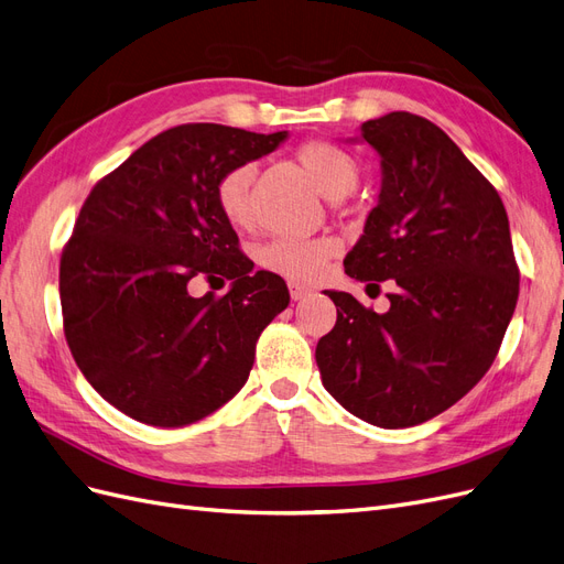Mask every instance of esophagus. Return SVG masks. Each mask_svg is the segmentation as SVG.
<instances>
[{
  "label": "esophagus",
  "mask_w": 564,
  "mask_h": 564,
  "mask_svg": "<svg viewBox=\"0 0 564 564\" xmlns=\"http://www.w3.org/2000/svg\"><path fill=\"white\" fill-rule=\"evenodd\" d=\"M289 294H292L294 301H303L313 294V289L305 284H299V282H289Z\"/></svg>",
  "instance_id": "34e87169"
}]
</instances>
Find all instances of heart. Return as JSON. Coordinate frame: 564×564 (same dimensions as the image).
<instances>
[{
    "label": "heart",
    "instance_id": "1",
    "mask_svg": "<svg viewBox=\"0 0 564 564\" xmlns=\"http://www.w3.org/2000/svg\"><path fill=\"white\" fill-rule=\"evenodd\" d=\"M299 162L327 199H344L355 191L357 178H360L357 162L346 150L332 143L313 141L301 145ZM253 178L256 166L251 162H242L228 169L218 181V207L232 226H247L251 220ZM336 251L338 245L332 237H275L259 249V263L282 278L313 282Z\"/></svg>",
    "mask_w": 564,
    "mask_h": 564
}]
</instances>
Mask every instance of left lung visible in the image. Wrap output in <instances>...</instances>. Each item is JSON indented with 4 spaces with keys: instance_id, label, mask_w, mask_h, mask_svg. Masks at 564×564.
Segmentation results:
<instances>
[{
    "instance_id": "8db88e82",
    "label": "left lung",
    "mask_w": 564,
    "mask_h": 564,
    "mask_svg": "<svg viewBox=\"0 0 564 564\" xmlns=\"http://www.w3.org/2000/svg\"><path fill=\"white\" fill-rule=\"evenodd\" d=\"M348 141L377 150L381 191L346 275L398 289L386 313L348 292H324L338 317L315 360L322 386L352 416L412 429L464 398L499 352L520 292L508 214L429 119L388 112Z\"/></svg>"
}]
</instances>
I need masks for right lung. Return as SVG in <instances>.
Returning a JSON list of instances; mask_svg holds the SVG:
<instances>
[{"label": "right lung", "instance_id": "1", "mask_svg": "<svg viewBox=\"0 0 564 564\" xmlns=\"http://www.w3.org/2000/svg\"><path fill=\"white\" fill-rule=\"evenodd\" d=\"M289 131L183 124L141 145L84 202L61 259L67 346L106 402L181 429L232 400L256 340L289 305L275 272L256 270L218 207L228 169L278 150ZM195 276L232 279L195 300Z\"/></svg>", "mask_w": 564, "mask_h": 564}]
</instances>
